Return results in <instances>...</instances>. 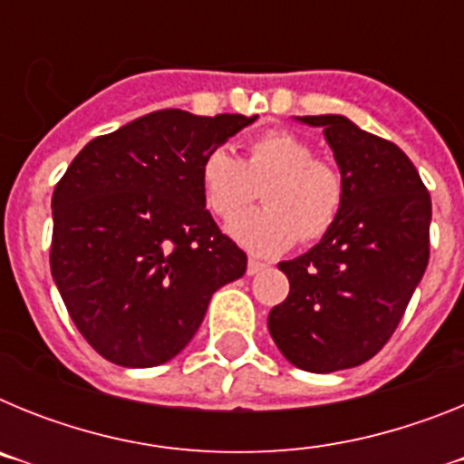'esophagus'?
<instances>
[{
    "label": "esophagus",
    "mask_w": 464,
    "mask_h": 464,
    "mask_svg": "<svg viewBox=\"0 0 464 464\" xmlns=\"http://www.w3.org/2000/svg\"><path fill=\"white\" fill-rule=\"evenodd\" d=\"M267 267V265H265V262H260V260H248V267H246V274H248V276H256V274H260L262 269Z\"/></svg>",
    "instance_id": "esophagus-1"
}]
</instances>
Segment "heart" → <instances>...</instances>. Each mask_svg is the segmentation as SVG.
<instances>
[{
	"mask_svg": "<svg viewBox=\"0 0 464 464\" xmlns=\"http://www.w3.org/2000/svg\"><path fill=\"white\" fill-rule=\"evenodd\" d=\"M265 178L268 181L264 180ZM264 180L265 208L236 215L252 196V183ZM199 188L208 211L232 220L227 235L256 256H278L302 237H325L343 207V176L330 162L314 160V149L297 134L269 130L246 146L239 160L227 149H213L199 167Z\"/></svg>",
	"mask_w": 464,
	"mask_h": 464,
	"instance_id": "1",
	"label": "heart"
}]
</instances>
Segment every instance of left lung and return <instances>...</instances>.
<instances>
[{"label": "left lung", "mask_w": 464, "mask_h": 464, "mask_svg": "<svg viewBox=\"0 0 464 464\" xmlns=\"http://www.w3.org/2000/svg\"><path fill=\"white\" fill-rule=\"evenodd\" d=\"M323 127L346 197L334 227L295 260L285 302L269 311L290 364L330 374L367 362L391 339L430 260L432 202L411 160L346 116H302Z\"/></svg>", "instance_id": "left-lung-1"}]
</instances>
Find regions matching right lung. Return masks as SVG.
Wrapping results in <instances>:
<instances>
[{
  "mask_svg": "<svg viewBox=\"0 0 464 464\" xmlns=\"http://www.w3.org/2000/svg\"><path fill=\"white\" fill-rule=\"evenodd\" d=\"M257 116L162 109L97 137L53 192L51 274L85 342L121 367L179 355L246 253L207 211L202 160Z\"/></svg>",
  "mask_w": 464,
  "mask_h": 464,
  "instance_id": "add662e5",
  "label": "right lung"
}]
</instances>
